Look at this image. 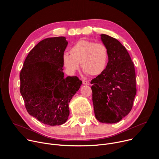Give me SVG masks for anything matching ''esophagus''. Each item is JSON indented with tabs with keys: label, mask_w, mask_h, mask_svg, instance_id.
<instances>
[{
	"label": "esophagus",
	"mask_w": 159,
	"mask_h": 159,
	"mask_svg": "<svg viewBox=\"0 0 159 159\" xmlns=\"http://www.w3.org/2000/svg\"><path fill=\"white\" fill-rule=\"evenodd\" d=\"M82 84H83L84 85H89L90 84V82H89V81H87V80H82Z\"/></svg>",
	"instance_id": "34e87169"
}]
</instances>
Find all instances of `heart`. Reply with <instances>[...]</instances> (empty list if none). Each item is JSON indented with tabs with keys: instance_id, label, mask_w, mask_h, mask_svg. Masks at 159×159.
I'll list each match as a JSON object with an SVG mask.
<instances>
[{
	"instance_id": "heart-1",
	"label": "heart",
	"mask_w": 159,
	"mask_h": 159,
	"mask_svg": "<svg viewBox=\"0 0 159 159\" xmlns=\"http://www.w3.org/2000/svg\"><path fill=\"white\" fill-rule=\"evenodd\" d=\"M70 54L63 55L62 61L67 72L75 74L80 67L85 74L96 76L105 70L108 59L107 50L101 43L81 39L70 48Z\"/></svg>"
}]
</instances>
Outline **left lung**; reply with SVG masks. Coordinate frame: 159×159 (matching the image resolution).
Instances as JSON below:
<instances>
[{
	"label": "left lung",
	"mask_w": 159,
	"mask_h": 159,
	"mask_svg": "<svg viewBox=\"0 0 159 159\" xmlns=\"http://www.w3.org/2000/svg\"><path fill=\"white\" fill-rule=\"evenodd\" d=\"M107 50L108 62L104 72L93 79V102L96 119L115 123L131 110L137 93L133 63L126 48L116 39L101 34Z\"/></svg>",
	"instance_id": "left-lung-1"
}]
</instances>
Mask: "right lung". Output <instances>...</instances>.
Returning a JSON list of instances; mask_svg holds the SVG:
<instances>
[{
    "mask_svg": "<svg viewBox=\"0 0 159 159\" xmlns=\"http://www.w3.org/2000/svg\"><path fill=\"white\" fill-rule=\"evenodd\" d=\"M68 42L63 36L46 38L30 52L20 73V93L29 114L49 126L64 124L69 104L82 81L65 77L62 57Z\"/></svg>",
    "mask_w": 159,
    "mask_h": 159,
    "instance_id": "right-lung-1",
    "label": "right lung"
}]
</instances>
